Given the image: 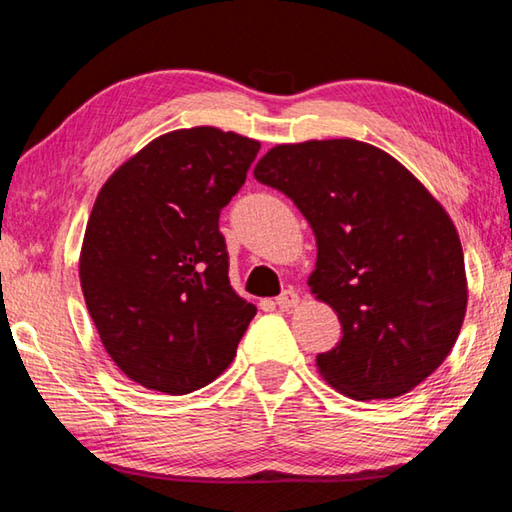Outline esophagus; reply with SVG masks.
<instances>
[{
	"label": "esophagus",
	"instance_id": "1",
	"mask_svg": "<svg viewBox=\"0 0 512 512\" xmlns=\"http://www.w3.org/2000/svg\"><path fill=\"white\" fill-rule=\"evenodd\" d=\"M276 306L283 308V310H290L294 306H299V294L294 290H285L281 292L279 297H276Z\"/></svg>",
	"mask_w": 512,
	"mask_h": 512
}]
</instances>
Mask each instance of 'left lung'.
<instances>
[{
  "instance_id": "1",
  "label": "left lung",
  "mask_w": 512,
  "mask_h": 512,
  "mask_svg": "<svg viewBox=\"0 0 512 512\" xmlns=\"http://www.w3.org/2000/svg\"><path fill=\"white\" fill-rule=\"evenodd\" d=\"M254 177L297 204L317 238L310 292L342 339L317 369L355 400L418 387L461 333L468 281L454 222L387 152L355 139L281 143Z\"/></svg>"
}]
</instances>
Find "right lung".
Wrapping results in <instances>:
<instances>
[{"mask_svg": "<svg viewBox=\"0 0 512 512\" xmlns=\"http://www.w3.org/2000/svg\"><path fill=\"white\" fill-rule=\"evenodd\" d=\"M258 150L209 125L161 134L96 197L80 288L105 351L141 387L184 396L236 357L256 306L229 285L218 220Z\"/></svg>", "mask_w": 512, "mask_h": 512, "instance_id": "1", "label": "right lung"}]
</instances>
